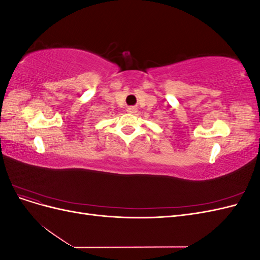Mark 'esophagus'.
<instances>
[{
    "mask_svg": "<svg viewBox=\"0 0 260 260\" xmlns=\"http://www.w3.org/2000/svg\"><path fill=\"white\" fill-rule=\"evenodd\" d=\"M127 111H128V113H130V114H135V113L137 112V108H136V107H129V108L127 109Z\"/></svg>",
    "mask_w": 260,
    "mask_h": 260,
    "instance_id": "1",
    "label": "esophagus"
}]
</instances>
